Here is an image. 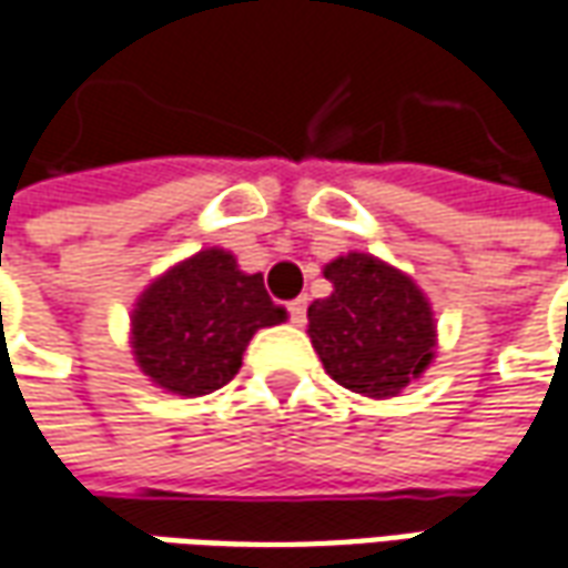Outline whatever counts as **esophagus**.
Listing matches in <instances>:
<instances>
[{
  "label": "esophagus",
  "mask_w": 568,
  "mask_h": 568,
  "mask_svg": "<svg viewBox=\"0 0 568 568\" xmlns=\"http://www.w3.org/2000/svg\"><path fill=\"white\" fill-rule=\"evenodd\" d=\"M288 316H292L295 326H304V320H307V298H304V295L295 301H288Z\"/></svg>",
  "instance_id": "esophagus-1"
}]
</instances>
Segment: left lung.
Returning <instances> with one entry per match:
<instances>
[{"label":"left lung","mask_w":568,"mask_h":568,"mask_svg":"<svg viewBox=\"0 0 568 568\" xmlns=\"http://www.w3.org/2000/svg\"><path fill=\"white\" fill-rule=\"evenodd\" d=\"M323 273L333 295L307 307V333L326 373L357 395H397L432 364L429 301L410 276L373 254H345Z\"/></svg>","instance_id":"left-lung-1"}]
</instances>
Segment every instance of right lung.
<instances>
[{
  "label": "right lung",
  "mask_w": 568,
  "mask_h": 568,
  "mask_svg": "<svg viewBox=\"0 0 568 568\" xmlns=\"http://www.w3.org/2000/svg\"><path fill=\"white\" fill-rule=\"evenodd\" d=\"M285 311L261 273L207 248L154 280L133 311V351L142 373L173 395H211L233 379L252 335L283 323Z\"/></svg>",
  "instance_id": "1"
}]
</instances>
